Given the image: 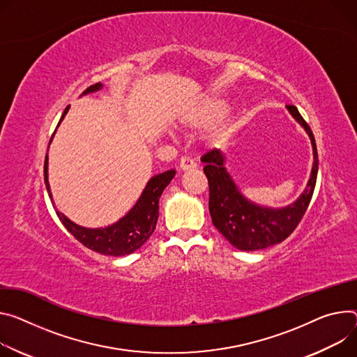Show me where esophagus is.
<instances>
[{"label": "esophagus", "mask_w": 357, "mask_h": 357, "mask_svg": "<svg viewBox=\"0 0 357 357\" xmlns=\"http://www.w3.org/2000/svg\"><path fill=\"white\" fill-rule=\"evenodd\" d=\"M195 168H197V164L192 159H189V158H182L181 159V162H179V169L181 171H192Z\"/></svg>", "instance_id": "esophagus-1"}]
</instances>
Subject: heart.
<instances>
[{
  "label": "heart",
  "instance_id": "obj_1",
  "mask_svg": "<svg viewBox=\"0 0 357 357\" xmlns=\"http://www.w3.org/2000/svg\"><path fill=\"white\" fill-rule=\"evenodd\" d=\"M229 112V104L220 96H204L195 104H192L181 115V122L188 128H209L219 123ZM226 135L223 132L215 134L212 141L223 144Z\"/></svg>",
  "mask_w": 357,
  "mask_h": 357
}]
</instances>
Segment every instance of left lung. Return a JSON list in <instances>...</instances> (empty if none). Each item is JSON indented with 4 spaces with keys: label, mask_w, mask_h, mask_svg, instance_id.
<instances>
[{
    "label": "left lung",
    "mask_w": 357,
    "mask_h": 357,
    "mask_svg": "<svg viewBox=\"0 0 357 357\" xmlns=\"http://www.w3.org/2000/svg\"><path fill=\"white\" fill-rule=\"evenodd\" d=\"M286 109L309 135L313 151L310 178L295 202L282 208L259 205L243 195L226 168V155L222 151L213 149L201 159L205 164L204 172L209 182L212 223L223 238L239 250H259L284 241L303 218L313 195L319 169L314 137L296 107L286 105Z\"/></svg>",
    "instance_id": "8db88e82"
}]
</instances>
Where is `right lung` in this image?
Masks as SVG:
<instances>
[{
	"mask_svg": "<svg viewBox=\"0 0 357 357\" xmlns=\"http://www.w3.org/2000/svg\"><path fill=\"white\" fill-rule=\"evenodd\" d=\"M104 88L101 82L91 85L86 88L81 96L98 92ZM70 109V105L63 111L59 123L62 119L66 118L67 112ZM56 126V128H58ZM56 131V129H55ZM55 135V132H54ZM51 137V141L54 138ZM50 141V144H51ZM50 149V145H48ZM176 171L171 169L167 172L158 174L152 176L142 193L137 204L128 211L126 215H123L119 220H116L112 225L105 226V228H85V226L77 225L73 222L70 218H67L62 212H59L56 208V216L62 222V225L66 226L67 231L77 239L84 246L88 249L98 252L101 255L107 256H125L129 253H134L138 250L153 234L158 215H159V198L162 195V192L169 185V182L174 179ZM44 179H45V186L48 190V195L52 201V193L48 182V153L45 155V162H44Z\"/></svg>",
	"mask_w": 357,
	"mask_h": 357,
	"instance_id": "obj_1",
	"label": "right lung"
}]
</instances>
